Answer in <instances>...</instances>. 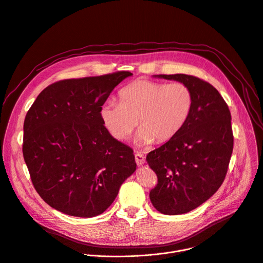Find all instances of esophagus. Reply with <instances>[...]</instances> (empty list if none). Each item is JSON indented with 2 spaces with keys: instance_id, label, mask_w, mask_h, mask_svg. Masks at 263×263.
Returning a JSON list of instances; mask_svg holds the SVG:
<instances>
[{
  "instance_id": "obj_1",
  "label": "esophagus",
  "mask_w": 263,
  "mask_h": 263,
  "mask_svg": "<svg viewBox=\"0 0 263 263\" xmlns=\"http://www.w3.org/2000/svg\"><path fill=\"white\" fill-rule=\"evenodd\" d=\"M145 156L142 155L140 152H137L136 154H135V161H136V163L138 164V165H141V164H144L145 163Z\"/></svg>"
}]
</instances>
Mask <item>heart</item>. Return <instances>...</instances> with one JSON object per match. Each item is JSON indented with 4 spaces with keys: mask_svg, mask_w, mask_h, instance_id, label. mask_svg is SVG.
Returning a JSON list of instances; mask_svg holds the SVG:
<instances>
[{
    "mask_svg": "<svg viewBox=\"0 0 263 263\" xmlns=\"http://www.w3.org/2000/svg\"><path fill=\"white\" fill-rule=\"evenodd\" d=\"M119 103L105 102L101 119L116 139H126L138 125L136 141L140 145L165 142L186 124L193 108V94L182 83L163 84L136 81L118 93Z\"/></svg>",
    "mask_w": 263,
    "mask_h": 263,
    "instance_id": "b5f03b06",
    "label": "heart"
}]
</instances>
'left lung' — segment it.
Segmentation results:
<instances>
[{
	"label": "left lung",
	"mask_w": 263,
	"mask_h": 263,
	"mask_svg": "<svg viewBox=\"0 0 263 263\" xmlns=\"http://www.w3.org/2000/svg\"><path fill=\"white\" fill-rule=\"evenodd\" d=\"M193 94V108L181 131L147 155L157 184L150 191L154 208L179 215L205 202L222 184L233 152L231 112L211 84L186 74H159Z\"/></svg>",
	"instance_id": "8db88e82"
}]
</instances>
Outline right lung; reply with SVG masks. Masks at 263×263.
<instances>
[{"label": "right lung", "mask_w": 263, "mask_h": 263, "mask_svg": "<svg viewBox=\"0 0 263 263\" xmlns=\"http://www.w3.org/2000/svg\"><path fill=\"white\" fill-rule=\"evenodd\" d=\"M132 73L65 80L45 88L24 122L23 155L39 195L76 217H94L136 170L133 150L105 128L101 106Z\"/></svg>", "instance_id": "1"}]
</instances>
